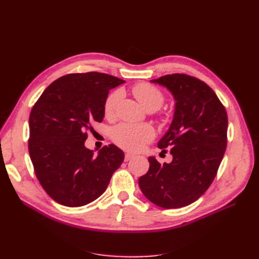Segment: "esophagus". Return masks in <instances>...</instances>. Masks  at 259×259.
<instances>
[{"mask_svg": "<svg viewBox=\"0 0 259 259\" xmlns=\"http://www.w3.org/2000/svg\"><path fill=\"white\" fill-rule=\"evenodd\" d=\"M134 154L133 153H130V152H126L125 153V161H130V160H132L133 158H134Z\"/></svg>", "mask_w": 259, "mask_h": 259, "instance_id": "34e87169", "label": "esophagus"}]
</instances>
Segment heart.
I'll return each mask as SVG.
<instances>
[{
    "label": "heart",
    "instance_id": "heart-1",
    "mask_svg": "<svg viewBox=\"0 0 259 259\" xmlns=\"http://www.w3.org/2000/svg\"><path fill=\"white\" fill-rule=\"evenodd\" d=\"M133 95L147 111L152 112L164 103V94L156 86L146 82L138 83L132 89ZM122 98V92L116 90L109 94L104 103V115L106 119L112 120L116 113V108ZM155 132L149 124L121 123L113 127L111 137L113 142L123 149L138 151L146 144L154 138Z\"/></svg>",
    "mask_w": 259,
    "mask_h": 259
}]
</instances>
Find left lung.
<instances>
[{
	"instance_id": "8db88e82",
	"label": "left lung",
	"mask_w": 259,
	"mask_h": 259,
	"mask_svg": "<svg viewBox=\"0 0 259 259\" xmlns=\"http://www.w3.org/2000/svg\"><path fill=\"white\" fill-rule=\"evenodd\" d=\"M151 82L165 86L176 101L174 119L158 144L169 149L173 161L160 164L150 156L138 184L155 205L184 207L213 183L227 147L228 116L215 92L197 77L174 73Z\"/></svg>"
}]
</instances>
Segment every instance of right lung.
I'll return each instance as SVG.
<instances>
[{
	"instance_id": "add662e5",
	"label": "right lung",
	"mask_w": 259,
	"mask_h": 259,
	"mask_svg": "<svg viewBox=\"0 0 259 259\" xmlns=\"http://www.w3.org/2000/svg\"><path fill=\"white\" fill-rule=\"evenodd\" d=\"M125 81L99 73L59 77L34 104L29 117V154L43 189L61 205L89 204L105 192L124 153L114 145L94 154L85 147L92 125L104 119L109 91Z\"/></svg>"
}]
</instances>
